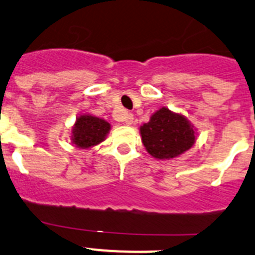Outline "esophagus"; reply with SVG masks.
I'll list each match as a JSON object with an SVG mask.
<instances>
[{"mask_svg":"<svg viewBox=\"0 0 255 255\" xmlns=\"http://www.w3.org/2000/svg\"><path fill=\"white\" fill-rule=\"evenodd\" d=\"M119 121H123V122L126 123L127 126H130L133 123V114L132 113H128V112H126L123 116L118 117Z\"/></svg>","mask_w":255,"mask_h":255,"instance_id":"obj_1","label":"esophagus"}]
</instances>
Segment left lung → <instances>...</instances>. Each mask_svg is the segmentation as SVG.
<instances>
[{"label": "left lung", "mask_w": 255, "mask_h": 255, "mask_svg": "<svg viewBox=\"0 0 255 255\" xmlns=\"http://www.w3.org/2000/svg\"><path fill=\"white\" fill-rule=\"evenodd\" d=\"M139 132L147 152L160 160L182 155L196 141V133L189 121L167 108H161L153 113L150 122L141 126Z\"/></svg>", "instance_id": "obj_1"}]
</instances>
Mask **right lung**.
Listing matches in <instances>:
<instances>
[{
  "instance_id": "obj_1",
  "label": "right lung",
  "mask_w": 255,
  "mask_h": 255,
  "mask_svg": "<svg viewBox=\"0 0 255 255\" xmlns=\"http://www.w3.org/2000/svg\"><path fill=\"white\" fill-rule=\"evenodd\" d=\"M111 125L102 118L94 116H80L72 128V143L77 147L89 148L105 139Z\"/></svg>"
}]
</instances>
